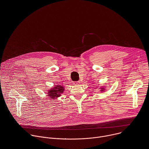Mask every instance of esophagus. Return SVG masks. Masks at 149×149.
Masks as SVG:
<instances>
[{
    "label": "esophagus",
    "instance_id": "obj_1",
    "mask_svg": "<svg viewBox=\"0 0 149 149\" xmlns=\"http://www.w3.org/2000/svg\"><path fill=\"white\" fill-rule=\"evenodd\" d=\"M80 82H79V81H74L73 82V84H74V85H78V84H79Z\"/></svg>",
    "mask_w": 149,
    "mask_h": 149
}]
</instances>
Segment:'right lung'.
<instances>
[{"mask_svg":"<svg viewBox=\"0 0 149 149\" xmlns=\"http://www.w3.org/2000/svg\"><path fill=\"white\" fill-rule=\"evenodd\" d=\"M55 89H52L49 92V97L54 98L55 97H58L60 95V93H62L63 91V88L62 86H57L54 88Z\"/></svg>","mask_w":149,"mask_h":149,"instance_id":"obj_1","label":"right lung"}]
</instances>
